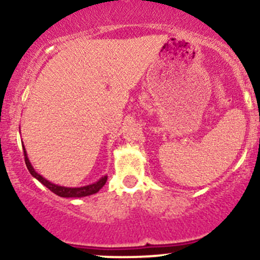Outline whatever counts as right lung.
Here are the masks:
<instances>
[{"mask_svg":"<svg viewBox=\"0 0 260 260\" xmlns=\"http://www.w3.org/2000/svg\"><path fill=\"white\" fill-rule=\"evenodd\" d=\"M23 150H24L25 165H26V168H28L29 172H30L32 177L37 178L39 182H41V183H43L45 187L49 188V189L51 190V192L55 193V194H57L59 197H63V198H82V197L95 194V193L99 192L101 188L104 187V184H105L106 181H107V176H104V177H101L100 180L98 182H95V183L88 184V186H84V187L70 188V187L58 186V184H53L50 181H47L46 178H44L41 175H39L37 171H35L34 168L31 166L30 161H29V159H28V156H26L25 148L23 149Z\"/></svg>","mask_w":260,"mask_h":260,"instance_id":"right-lung-1","label":"right lung"}]
</instances>
